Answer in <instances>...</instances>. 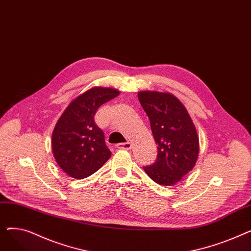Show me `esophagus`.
I'll list each match as a JSON object with an SVG mask.
<instances>
[{"mask_svg": "<svg viewBox=\"0 0 251 251\" xmlns=\"http://www.w3.org/2000/svg\"><path fill=\"white\" fill-rule=\"evenodd\" d=\"M131 148H132V144L130 142H123V143L117 144V149H120V150H131Z\"/></svg>", "mask_w": 251, "mask_h": 251, "instance_id": "esophagus-1", "label": "esophagus"}]
</instances>
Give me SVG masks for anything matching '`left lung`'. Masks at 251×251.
I'll return each mask as SVG.
<instances>
[{
	"label": "left lung",
	"instance_id": "1",
	"mask_svg": "<svg viewBox=\"0 0 251 251\" xmlns=\"http://www.w3.org/2000/svg\"><path fill=\"white\" fill-rule=\"evenodd\" d=\"M137 96L157 144L156 161L143 170L155 183L173 186L196 164L200 153L196 128L186 108L172 94L144 90Z\"/></svg>",
	"mask_w": 251,
	"mask_h": 251
}]
</instances>
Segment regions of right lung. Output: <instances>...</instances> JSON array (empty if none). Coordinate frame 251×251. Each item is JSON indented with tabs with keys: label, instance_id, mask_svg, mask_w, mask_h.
<instances>
[{
	"label": "right lung",
	"instance_id": "right-lung-1",
	"mask_svg": "<svg viewBox=\"0 0 251 251\" xmlns=\"http://www.w3.org/2000/svg\"><path fill=\"white\" fill-rule=\"evenodd\" d=\"M119 95L115 88L95 86L74 99L59 118L51 134V150L68 176L86 178L110 159L112 153L94 118L101 104Z\"/></svg>",
	"mask_w": 251,
	"mask_h": 251
}]
</instances>
